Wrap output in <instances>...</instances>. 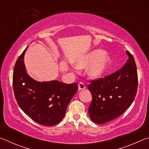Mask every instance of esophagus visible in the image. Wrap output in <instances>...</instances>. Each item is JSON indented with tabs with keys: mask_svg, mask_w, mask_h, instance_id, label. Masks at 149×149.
<instances>
[{
	"mask_svg": "<svg viewBox=\"0 0 149 149\" xmlns=\"http://www.w3.org/2000/svg\"><path fill=\"white\" fill-rule=\"evenodd\" d=\"M85 89V85L84 84V83L80 82L78 84V89L79 91Z\"/></svg>",
	"mask_w": 149,
	"mask_h": 149,
	"instance_id": "1",
	"label": "esophagus"
}]
</instances>
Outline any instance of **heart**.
Returning <instances> with one entry per match:
<instances>
[{"instance_id": "b5f03b06", "label": "heart", "mask_w": 149, "mask_h": 149, "mask_svg": "<svg viewBox=\"0 0 149 149\" xmlns=\"http://www.w3.org/2000/svg\"><path fill=\"white\" fill-rule=\"evenodd\" d=\"M111 60L107 54H103L102 50H94L85 55L74 63L77 69L87 70V75L94 79H100L103 77L110 66Z\"/></svg>"}]
</instances>
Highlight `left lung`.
I'll use <instances>...</instances> for the list:
<instances>
[{"mask_svg":"<svg viewBox=\"0 0 149 149\" xmlns=\"http://www.w3.org/2000/svg\"><path fill=\"white\" fill-rule=\"evenodd\" d=\"M125 64L104 78L92 81L88 89L93 100L89 114L93 122L102 124L119 117L132 104L137 90V67L134 58L127 50Z\"/></svg>","mask_w":149,"mask_h":149,"instance_id":"8db88e82","label":"left lung"}]
</instances>
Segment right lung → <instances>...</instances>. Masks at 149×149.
<instances>
[{"instance_id": "obj_1", "label": "right lung", "mask_w": 149, "mask_h": 149, "mask_svg": "<svg viewBox=\"0 0 149 149\" xmlns=\"http://www.w3.org/2000/svg\"><path fill=\"white\" fill-rule=\"evenodd\" d=\"M17 58L13 73V88L17 104L35 122L46 126L56 125L64 118L68 105L76 93V83L66 84L53 80L37 81L27 74L24 55Z\"/></svg>"}]
</instances>
